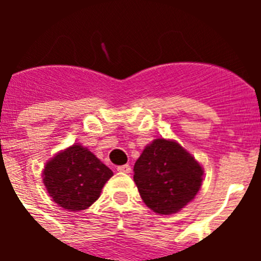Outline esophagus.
<instances>
[{"label": "esophagus", "instance_id": "esophagus-1", "mask_svg": "<svg viewBox=\"0 0 261 261\" xmlns=\"http://www.w3.org/2000/svg\"><path fill=\"white\" fill-rule=\"evenodd\" d=\"M130 170H132V168H130V166L129 165H123V166H119V167H117V171L126 172V174H128V172H130Z\"/></svg>", "mask_w": 261, "mask_h": 261}]
</instances>
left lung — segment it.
Instances as JSON below:
<instances>
[{
  "label": "left lung",
  "instance_id": "obj_1",
  "mask_svg": "<svg viewBox=\"0 0 261 261\" xmlns=\"http://www.w3.org/2000/svg\"><path fill=\"white\" fill-rule=\"evenodd\" d=\"M135 183L145 204L159 214L184 208L199 192L202 168L174 141L156 138L135 163Z\"/></svg>",
  "mask_w": 261,
  "mask_h": 261
}]
</instances>
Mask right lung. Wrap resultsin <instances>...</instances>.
Wrapping results in <instances>:
<instances>
[{"instance_id": "obj_1", "label": "right lung", "mask_w": 261, "mask_h": 261, "mask_svg": "<svg viewBox=\"0 0 261 261\" xmlns=\"http://www.w3.org/2000/svg\"><path fill=\"white\" fill-rule=\"evenodd\" d=\"M114 175L91 151L73 145L45 165L44 184L53 201L71 212L84 211L98 200Z\"/></svg>"}]
</instances>
